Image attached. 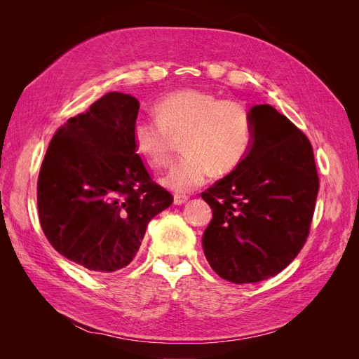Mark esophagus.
<instances>
[{"mask_svg":"<svg viewBox=\"0 0 359 359\" xmlns=\"http://www.w3.org/2000/svg\"><path fill=\"white\" fill-rule=\"evenodd\" d=\"M189 201V196H186V194H175L173 196V203L175 205H184Z\"/></svg>","mask_w":359,"mask_h":359,"instance_id":"34e87169","label":"esophagus"}]
</instances>
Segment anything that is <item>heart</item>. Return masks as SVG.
I'll return each instance as SVG.
<instances>
[{
  "label": "heart",
  "instance_id": "1",
  "mask_svg": "<svg viewBox=\"0 0 359 359\" xmlns=\"http://www.w3.org/2000/svg\"><path fill=\"white\" fill-rule=\"evenodd\" d=\"M156 119L133 126L137 154L151 168H166L172 158V137L181 139L184 157L166 175L173 191H191L212 173L233 170L253 142V121L238 100L220 99L203 90H180L154 104Z\"/></svg>",
  "mask_w": 359,
  "mask_h": 359
}]
</instances>
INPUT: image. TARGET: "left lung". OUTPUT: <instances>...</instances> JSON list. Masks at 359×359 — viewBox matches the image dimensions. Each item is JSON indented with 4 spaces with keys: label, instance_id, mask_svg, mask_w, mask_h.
<instances>
[{
    "label": "left lung",
    "instance_id": "obj_1",
    "mask_svg": "<svg viewBox=\"0 0 359 359\" xmlns=\"http://www.w3.org/2000/svg\"><path fill=\"white\" fill-rule=\"evenodd\" d=\"M250 115L248 154L201 194L212 208L202 238L205 257L236 285L274 277L297 257L319 191L309 137L269 104L253 106Z\"/></svg>",
    "mask_w": 359,
    "mask_h": 359
}]
</instances>
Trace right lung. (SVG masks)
<instances>
[{
  "label": "right lung",
  "mask_w": 359,
  "mask_h": 359,
  "mask_svg": "<svg viewBox=\"0 0 359 359\" xmlns=\"http://www.w3.org/2000/svg\"><path fill=\"white\" fill-rule=\"evenodd\" d=\"M137 112L133 95L107 93L57 130L40 168L43 233L60 255L97 274L132 262L149 220L173 202L136 154Z\"/></svg>",
  "instance_id": "add662e5"
}]
</instances>
